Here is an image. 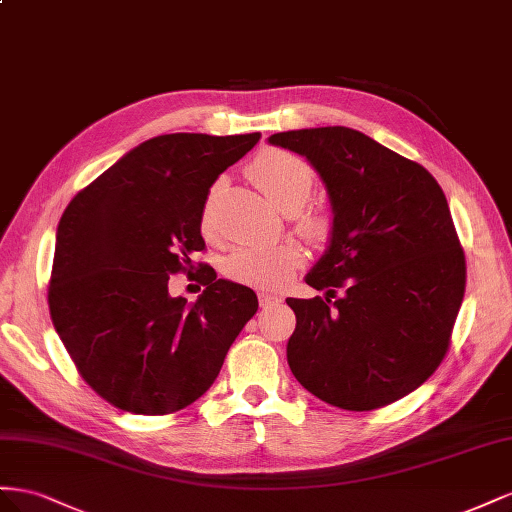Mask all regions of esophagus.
Wrapping results in <instances>:
<instances>
[{"label": "esophagus", "mask_w": 512, "mask_h": 512, "mask_svg": "<svg viewBox=\"0 0 512 512\" xmlns=\"http://www.w3.org/2000/svg\"><path fill=\"white\" fill-rule=\"evenodd\" d=\"M281 302V296H274V294H259V304L261 309H268V306H274Z\"/></svg>", "instance_id": "esophagus-1"}]
</instances>
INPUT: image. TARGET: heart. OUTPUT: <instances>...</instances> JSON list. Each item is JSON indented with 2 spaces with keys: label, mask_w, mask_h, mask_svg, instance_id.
<instances>
[{
  "label": "heart",
  "mask_w": 512,
  "mask_h": 512,
  "mask_svg": "<svg viewBox=\"0 0 512 512\" xmlns=\"http://www.w3.org/2000/svg\"><path fill=\"white\" fill-rule=\"evenodd\" d=\"M251 175L264 195L285 214L296 215V227L306 240L313 244H324L332 233L330 212L313 208L300 212L315 188V171L304 158L291 154L287 150L268 148L251 163ZM221 184H214L212 191L203 203L201 212V231L212 236L214 231V199ZM302 251L296 244L279 246H244L233 251L225 261V274L231 281L248 285L255 289H281L302 266Z\"/></svg>",
  "instance_id": "1"
}]
</instances>
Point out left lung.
I'll use <instances>...</instances> for the list:
<instances>
[{
  "instance_id": "1",
  "label": "left lung",
  "mask_w": 512,
  "mask_h": 512,
  "mask_svg": "<svg viewBox=\"0 0 512 512\" xmlns=\"http://www.w3.org/2000/svg\"><path fill=\"white\" fill-rule=\"evenodd\" d=\"M268 141L306 156L334 214L328 251L306 274L326 298H287L296 313L291 373L341 410L399 401L442 364L465 294L444 191L425 167L354 128L287 130Z\"/></svg>"
}]
</instances>
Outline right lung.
I'll use <instances>...</instances> for the list:
<instances>
[{"mask_svg":"<svg viewBox=\"0 0 512 512\" xmlns=\"http://www.w3.org/2000/svg\"><path fill=\"white\" fill-rule=\"evenodd\" d=\"M259 133H173L143 141L79 191L57 225L49 281L53 326L102 399L130 414L184 410L221 373L257 313L251 287L199 264L203 294L169 296V276L203 251L210 186Z\"/></svg>","mask_w":512,"mask_h":512,"instance_id":"right-lung-1","label":"right lung"}]
</instances>
